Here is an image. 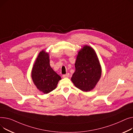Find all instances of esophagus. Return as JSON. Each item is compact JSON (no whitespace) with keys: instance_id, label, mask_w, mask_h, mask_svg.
<instances>
[{"instance_id":"obj_1","label":"esophagus","mask_w":133,"mask_h":133,"mask_svg":"<svg viewBox=\"0 0 133 133\" xmlns=\"http://www.w3.org/2000/svg\"><path fill=\"white\" fill-rule=\"evenodd\" d=\"M69 76H70L69 74H66L65 75H62V77H63V78H68V77H69Z\"/></svg>"}]
</instances>
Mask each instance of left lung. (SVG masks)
Listing matches in <instances>:
<instances>
[{"label": "left lung", "mask_w": 133, "mask_h": 133, "mask_svg": "<svg viewBox=\"0 0 133 133\" xmlns=\"http://www.w3.org/2000/svg\"><path fill=\"white\" fill-rule=\"evenodd\" d=\"M75 68L71 79L75 87L84 92L94 89L101 75V65L95 50L84 45L78 53Z\"/></svg>", "instance_id": "left-lung-1"}]
</instances>
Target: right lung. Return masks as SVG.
I'll use <instances>...</instances> for the list:
<instances>
[{
  "mask_svg": "<svg viewBox=\"0 0 133 133\" xmlns=\"http://www.w3.org/2000/svg\"><path fill=\"white\" fill-rule=\"evenodd\" d=\"M32 78L37 89L44 94L57 87L61 77L50 65L49 56L44 50L38 54L32 71Z\"/></svg>",
  "mask_w": 133,
  "mask_h": 133,
  "instance_id": "add662e5",
  "label": "right lung"
}]
</instances>
